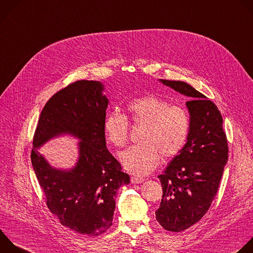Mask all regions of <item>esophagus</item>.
<instances>
[{"mask_svg":"<svg viewBox=\"0 0 253 253\" xmlns=\"http://www.w3.org/2000/svg\"><path fill=\"white\" fill-rule=\"evenodd\" d=\"M145 181L144 178H138V177H131V183L132 184H141Z\"/></svg>","mask_w":253,"mask_h":253,"instance_id":"obj_1","label":"esophagus"}]
</instances>
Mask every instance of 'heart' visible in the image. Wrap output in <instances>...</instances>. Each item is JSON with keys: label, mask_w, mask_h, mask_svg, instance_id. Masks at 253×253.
I'll use <instances>...</instances> for the list:
<instances>
[{"label": "heart", "mask_w": 253, "mask_h": 253, "mask_svg": "<svg viewBox=\"0 0 253 253\" xmlns=\"http://www.w3.org/2000/svg\"><path fill=\"white\" fill-rule=\"evenodd\" d=\"M127 117L136 126H142L141 143L131 146L120 155L124 169L136 176H146L163 158L176 156L184 148L189 132L190 117L180 106L171 105L156 95H145L131 100L127 105ZM126 115L113 111L104 121L108 141L123 147L128 141L129 123Z\"/></svg>", "instance_id": "b5f03b06"}]
</instances>
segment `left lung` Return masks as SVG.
Returning <instances> with one entry per match:
<instances>
[{
	"label": "left lung",
	"mask_w": 253,
	"mask_h": 253,
	"mask_svg": "<svg viewBox=\"0 0 253 253\" xmlns=\"http://www.w3.org/2000/svg\"><path fill=\"white\" fill-rule=\"evenodd\" d=\"M190 98V132L180 153L160 179L163 197L156 219L167 230L180 232L197 223L213 201L228 159L222 116L216 105L184 81L160 79Z\"/></svg>",
	"instance_id": "left-lung-1"
}]
</instances>
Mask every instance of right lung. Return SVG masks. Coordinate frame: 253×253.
Wrapping results in <instances>:
<instances>
[{
  "label": "right lung",
  "instance_id": "add662e5",
  "mask_svg": "<svg viewBox=\"0 0 253 253\" xmlns=\"http://www.w3.org/2000/svg\"><path fill=\"white\" fill-rule=\"evenodd\" d=\"M103 90L99 81L78 80L52 95L41 113L31 155L49 211L63 226L90 236L112 225L116 191L130 183L129 175L106 148L108 99ZM63 133L81 140L78 163L70 170L55 169L37 151Z\"/></svg>",
  "mask_w": 253,
  "mask_h": 253
}]
</instances>
